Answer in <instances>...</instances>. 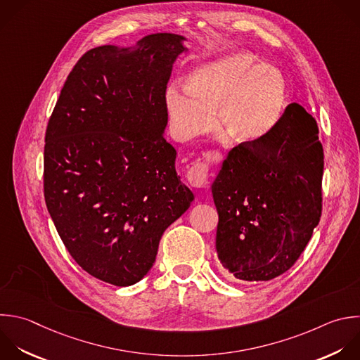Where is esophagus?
Here are the masks:
<instances>
[{"label": "esophagus", "mask_w": 360, "mask_h": 360, "mask_svg": "<svg viewBox=\"0 0 360 360\" xmlns=\"http://www.w3.org/2000/svg\"><path fill=\"white\" fill-rule=\"evenodd\" d=\"M187 179L191 187L202 188L208 181V166L205 163H195L187 173Z\"/></svg>", "instance_id": "34e87169"}]
</instances>
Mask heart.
I'll return each instance as SVG.
<instances>
[{
  "instance_id": "heart-1",
  "label": "heart",
  "mask_w": 360,
  "mask_h": 360,
  "mask_svg": "<svg viewBox=\"0 0 360 360\" xmlns=\"http://www.w3.org/2000/svg\"><path fill=\"white\" fill-rule=\"evenodd\" d=\"M186 89L170 86L166 105L176 134L194 138L217 125L236 143H253L273 128L284 100L278 70L256 65L246 52H232L200 63Z\"/></svg>"
}]
</instances>
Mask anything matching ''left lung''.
Masks as SVG:
<instances>
[{
    "label": "left lung",
    "instance_id": "left-lung-1",
    "mask_svg": "<svg viewBox=\"0 0 360 360\" xmlns=\"http://www.w3.org/2000/svg\"><path fill=\"white\" fill-rule=\"evenodd\" d=\"M322 172L316 122L297 103L262 139L228 153L211 186L228 273L267 281L295 263L319 222Z\"/></svg>",
    "mask_w": 360,
    "mask_h": 360
}]
</instances>
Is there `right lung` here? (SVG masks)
Here are the masks:
<instances>
[{
  "mask_svg": "<svg viewBox=\"0 0 360 360\" xmlns=\"http://www.w3.org/2000/svg\"><path fill=\"white\" fill-rule=\"evenodd\" d=\"M186 41L152 34L89 51L48 124V211L77 264L114 285L148 274L163 232L194 200L165 138L166 89Z\"/></svg>",
  "mask_w": 360,
  "mask_h": 360,
  "instance_id": "right-lung-1",
  "label": "right lung"
}]
</instances>
